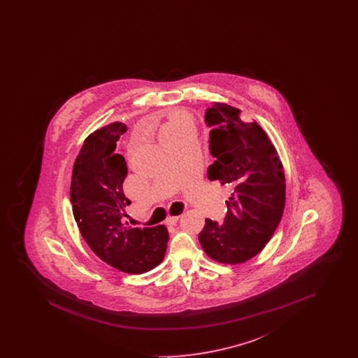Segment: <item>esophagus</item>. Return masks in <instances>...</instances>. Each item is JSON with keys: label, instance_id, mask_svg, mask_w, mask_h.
Listing matches in <instances>:
<instances>
[{"label": "esophagus", "instance_id": "obj_1", "mask_svg": "<svg viewBox=\"0 0 358 358\" xmlns=\"http://www.w3.org/2000/svg\"><path fill=\"white\" fill-rule=\"evenodd\" d=\"M178 216H169L166 220H165V224L166 225H176L177 224V222H178Z\"/></svg>", "mask_w": 358, "mask_h": 358}]
</instances>
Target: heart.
Instances as JSON below:
<instances>
[{
    "mask_svg": "<svg viewBox=\"0 0 358 358\" xmlns=\"http://www.w3.org/2000/svg\"><path fill=\"white\" fill-rule=\"evenodd\" d=\"M187 130H192V118L185 113H174L169 117L166 124L162 127L161 138L162 142L178 136Z\"/></svg>",
    "mask_w": 358,
    "mask_h": 358,
    "instance_id": "b5f03b06",
    "label": "heart"
}]
</instances>
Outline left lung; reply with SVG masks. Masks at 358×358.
<instances>
[{"mask_svg": "<svg viewBox=\"0 0 358 358\" xmlns=\"http://www.w3.org/2000/svg\"><path fill=\"white\" fill-rule=\"evenodd\" d=\"M212 127L210 154L216 158L208 178L231 187L222 225L205 219L199 241L205 254L224 264H240L257 255L273 238L286 203L282 161L257 122H244L240 110L215 102L205 113Z\"/></svg>", "mask_w": 358, "mask_h": 358, "instance_id": "1", "label": "left lung"}]
</instances>
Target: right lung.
I'll return each mask as SVG.
<instances>
[{"label":"right lung","mask_w":358,"mask_h":358,"mask_svg":"<svg viewBox=\"0 0 358 358\" xmlns=\"http://www.w3.org/2000/svg\"><path fill=\"white\" fill-rule=\"evenodd\" d=\"M126 131L124 123L113 122L85 138L69 194L75 222L94 254L122 273H143L164 260L169 234L165 225L133 228L124 222L127 166L115 149Z\"/></svg>","instance_id":"right-lung-1"}]
</instances>
